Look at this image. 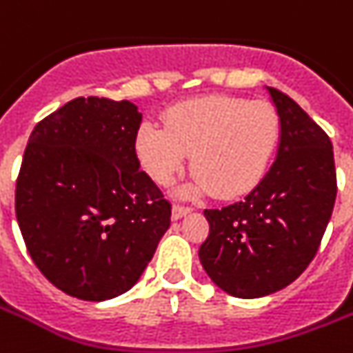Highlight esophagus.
<instances>
[{"instance_id":"esophagus-1","label":"esophagus","mask_w":353,"mask_h":353,"mask_svg":"<svg viewBox=\"0 0 353 353\" xmlns=\"http://www.w3.org/2000/svg\"><path fill=\"white\" fill-rule=\"evenodd\" d=\"M191 212V209L189 208H183V205H174L173 211H171V218L173 220H180V218H183L185 214H189Z\"/></svg>"}]
</instances>
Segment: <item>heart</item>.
Instances as JSON below:
<instances>
[{"mask_svg": "<svg viewBox=\"0 0 353 353\" xmlns=\"http://www.w3.org/2000/svg\"><path fill=\"white\" fill-rule=\"evenodd\" d=\"M279 115L267 103L208 95L168 108L164 126L142 122L135 150L159 185H171L191 153L188 196L214 191L220 198L247 194L263 180L279 142Z\"/></svg>", "mask_w": 353, "mask_h": 353, "instance_id": "b5f03b06", "label": "heart"}]
</instances>
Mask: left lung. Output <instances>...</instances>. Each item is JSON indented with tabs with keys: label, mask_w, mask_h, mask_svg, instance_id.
Masks as SVG:
<instances>
[{
	"label": "left lung",
	"mask_w": 353,
	"mask_h": 353,
	"mask_svg": "<svg viewBox=\"0 0 353 353\" xmlns=\"http://www.w3.org/2000/svg\"><path fill=\"white\" fill-rule=\"evenodd\" d=\"M267 90L281 124L274 164L245 200L203 211L209 236L198 250L212 283L241 299L274 294L301 276L337 194L327 133L288 95Z\"/></svg>",
	"instance_id": "obj_1"
}]
</instances>
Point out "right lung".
I'll list each match as a JSON object with an SVG mask.
<instances>
[{"instance_id": "right-lung-1", "label": "right lung", "mask_w": 353, "mask_h": 353, "mask_svg": "<svg viewBox=\"0 0 353 353\" xmlns=\"http://www.w3.org/2000/svg\"><path fill=\"white\" fill-rule=\"evenodd\" d=\"M130 101L77 97L37 122L16 182V216L37 269L84 301L139 281L171 223V203L141 171Z\"/></svg>"}]
</instances>
